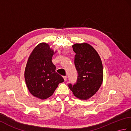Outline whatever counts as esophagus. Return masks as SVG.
<instances>
[{"instance_id":"34e87169","label":"esophagus","mask_w":131,"mask_h":131,"mask_svg":"<svg viewBox=\"0 0 131 131\" xmlns=\"http://www.w3.org/2000/svg\"><path fill=\"white\" fill-rule=\"evenodd\" d=\"M63 78L64 80H65V81H66V80H67V77L66 76H64V77H63Z\"/></svg>"}]
</instances>
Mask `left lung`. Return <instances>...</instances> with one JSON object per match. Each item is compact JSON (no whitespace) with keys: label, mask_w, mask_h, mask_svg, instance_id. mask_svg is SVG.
Returning <instances> with one entry per match:
<instances>
[{"label":"left lung","mask_w":131,"mask_h":131,"mask_svg":"<svg viewBox=\"0 0 131 131\" xmlns=\"http://www.w3.org/2000/svg\"><path fill=\"white\" fill-rule=\"evenodd\" d=\"M75 53L74 63L78 74L74 85L68 86L74 95L80 100H88L101 87L103 81V66L101 58L89 44L76 43L73 46Z\"/></svg>","instance_id":"8db88e82"}]
</instances>
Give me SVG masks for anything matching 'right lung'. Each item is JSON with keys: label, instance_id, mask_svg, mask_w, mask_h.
<instances>
[{"label": "right lung", "instance_id": "1", "mask_svg": "<svg viewBox=\"0 0 131 131\" xmlns=\"http://www.w3.org/2000/svg\"><path fill=\"white\" fill-rule=\"evenodd\" d=\"M55 52L48 44L41 43L30 55L25 70V79L29 92L38 99L44 100L53 94L63 78L56 72L52 62Z\"/></svg>", "mask_w": 131, "mask_h": 131}]
</instances>
